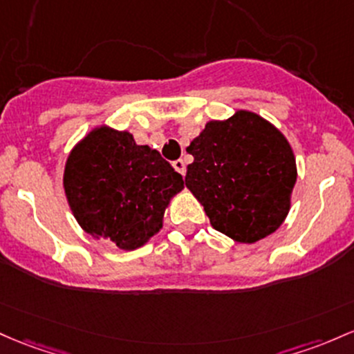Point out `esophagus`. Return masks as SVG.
<instances>
[{
	"label": "esophagus",
	"mask_w": 354,
	"mask_h": 354,
	"mask_svg": "<svg viewBox=\"0 0 354 354\" xmlns=\"http://www.w3.org/2000/svg\"><path fill=\"white\" fill-rule=\"evenodd\" d=\"M173 168L178 171V173L181 174V176H185L186 173V166H185V161L183 159H176V161H173Z\"/></svg>",
	"instance_id": "obj_1"
}]
</instances>
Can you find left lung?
<instances>
[{"mask_svg": "<svg viewBox=\"0 0 354 354\" xmlns=\"http://www.w3.org/2000/svg\"><path fill=\"white\" fill-rule=\"evenodd\" d=\"M193 162L186 188L215 230L254 243L277 230L289 213L296 159L287 139L254 112L209 120L186 147Z\"/></svg>", "mask_w": 354, "mask_h": 354, "instance_id": "obj_1", "label": "left lung"}]
</instances>
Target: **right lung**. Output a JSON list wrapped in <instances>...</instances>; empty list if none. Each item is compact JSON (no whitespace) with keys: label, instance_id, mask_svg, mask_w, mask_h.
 Returning <instances> with one entry per match:
<instances>
[{"label":"right lung","instance_id":"obj_1","mask_svg":"<svg viewBox=\"0 0 354 354\" xmlns=\"http://www.w3.org/2000/svg\"><path fill=\"white\" fill-rule=\"evenodd\" d=\"M73 216L87 234L134 250L158 234L183 178L129 133L99 127L70 153L64 174Z\"/></svg>","mask_w":354,"mask_h":354}]
</instances>
